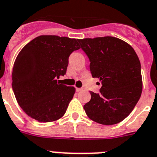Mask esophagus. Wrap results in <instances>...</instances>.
I'll list each match as a JSON object with an SVG mask.
<instances>
[{"label":"esophagus","instance_id":"esophagus-1","mask_svg":"<svg viewBox=\"0 0 157 157\" xmlns=\"http://www.w3.org/2000/svg\"><path fill=\"white\" fill-rule=\"evenodd\" d=\"M82 90H83V89H81V88H76V91L77 92V93H79V92H81Z\"/></svg>","mask_w":157,"mask_h":157}]
</instances>
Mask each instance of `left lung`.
Wrapping results in <instances>:
<instances>
[{"label":"left lung","instance_id":"8db88e82","mask_svg":"<svg viewBox=\"0 0 157 157\" xmlns=\"http://www.w3.org/2000/svg\"><path fill=\"white\" fill-rule=\"evenodd\" d=\"M90 61L93 78L101 82L100 93L90 92L84 105L87 116L97 123L112 125L129 115L142 93L141 66L131 45L113 36L78 40Z\"/></svg>","mask_w":157,"mask_h":157}]
</instances>
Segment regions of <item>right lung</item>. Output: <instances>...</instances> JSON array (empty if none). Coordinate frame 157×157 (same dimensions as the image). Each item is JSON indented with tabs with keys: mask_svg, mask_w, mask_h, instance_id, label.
<instances>
[{
	"mask_svg": "<svg viewBox=\"0 0 157 157\" xmlns=\"http://www.w3.org/2000/svg\"><path fill=\"white\" fill-rule=\"evenodd\" d=\"M81 48L78 39L40 36L19 52L12 73L14 95L24 112L39 122H52L64 115L74 87L57 79L66 73L68 57Z\"/></svg>",
	"mask_w": 157,
	"mask_h": 157,
	"instance_id": "1",
	"label": "right lung"
}]
</instances>
